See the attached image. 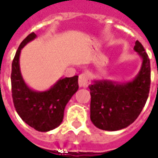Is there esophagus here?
<instances>
[{"mask_svg":"<svg viewBox=\"0 0 158 158\" xmlns=\"http://www.w3.org/2000/svg\"><path fill=\"white\" fill-rule=\"evenodd\" d=\"M89 82H90V76H89V73H82L79 76V87H83V88L87 87V86L89 85Z\"/></svg>","mask_w":158,"mask_h":158,"instance_id":"esophagus-1","label":"esophagus"}]
</instances>
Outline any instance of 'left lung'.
I'll return each mask as SVG.
<instances>
[{
    "mask_svg": "<svg viewBox=\"0 0 158 158\" xmlns=\"http://www.w3.org/2000/svg\"><path fill=\"white\" fill-rule=\"evenodd\" d=\"M134 50L142 58L139 73L132 81L94 80L90 90V120L98 129L116 131L135 121L149 96L151 66L141 43L135 41Z\"/></svg>",
    "mask_w": 158,
    "mask_h": 158,
    "instance_id": "obj_1",
    "label": "left lung"
}]
</instances>
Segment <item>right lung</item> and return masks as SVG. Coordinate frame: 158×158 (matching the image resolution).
I'll return each mask as SVG.
<instances>
[{
    "label": "right lung",
    "instance_id": "add662e5",
    "mask_svg": "<svg viewBox=\"0 0 158 158\" xmlns=\"http://www.w3.org/2000/svg\"><path fill=\"white\" fill-rule=\"evenodd\" d=\"M35 38V33L29 34L20 44L12 61V100L16 111L23 122L38 131L47 132L62 123L66 105L79 89L78 76L61 78L51 89L45 91L30 89L23 79L19 56L21 50Z\"/></svg>",
    "mask_w": 158,
    "mask_h": 158
}]
</instances>
